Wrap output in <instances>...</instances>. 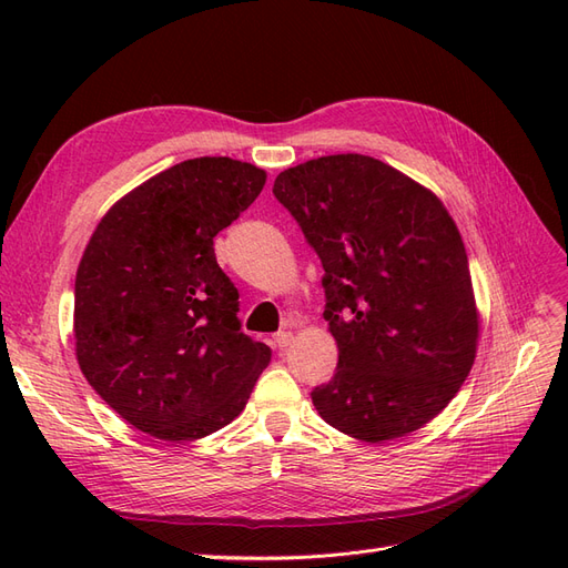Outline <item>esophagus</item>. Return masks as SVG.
<instances>
[{
	"label": "esophagus",
	"mask_w": 568,
	"mask_h": 568,
	"mask_svg": "<svg viewBox=\"0 0 568 568\" xmlns=\"http://www.w3.org/2000/svg\"><path fill=\"white\" fill-rule=\"evenodd\" d=\"M291 341H294V334H291V332H277V334H274V346H277V348H286V346H291Z\"/></svg>",
	"instance_id": "1"
}]
</instances>
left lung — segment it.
<instances>
[{"label":"left lung","instance_id":"left-lung-1","mask_svg":"<svg viewBox=\"0 0 568 568\" xmlns=\"http://www.w3.org/2000/svg\"><path fill=\"white\" fill-rule=\"evenodd\" d=\"M272 194L324 267V320L338 346L320 417L365 443L417 432L467 379L478 313L467 251L443 201L363 153L305 161Z\"/></svg>","mask_w":568,"mask_h":568}]
</instances>
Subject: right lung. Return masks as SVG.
<instances>
[{
    "instance_id": "obj_1",
    "label": "right lung",
    "mask_w": 568,
    "mask_h": 568,
    "mask_svg": "<svg viewBox=\"0 0 568 568\" xmlns=\"http://www.w3.org/2000/svg\"><path fill=\"white\" fill-rule=\"evenodd\" d=\"M265 170L189 159L101 217L75 274L84 379L140 432L180 443L242 415L272 351L242 332L239 291L213 239L265 186Z\"/></svg>"
}]
</instances>
